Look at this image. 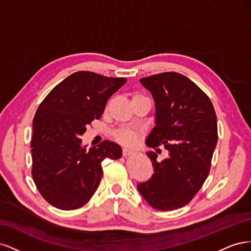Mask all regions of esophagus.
Listing matches in <instances>:
<instances>
[{"instance_id": "obj_1", "label": "esophagus", "mask_w": 251, "mask_h": 251, "mask_svg": "<svg viewBox=\"0 0 251 251\" xmlns=\"http://www.w3.org/2000/svg\"><path fill=\"white\" fill-rule=\"evenodd\" d=\"M131 154H133V150H132V149L126 148V147L123 149V155H124L125 157H126V156H128V155H131Z\"/></svg>"}]
</instances>
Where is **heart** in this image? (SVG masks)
Masks as SVG:
<instances>
[{"mask_svg": "<svg viewBox=\"0 0 251 251\" xmlns=\"http://www.w3.org/2000/svg\"><path fill=\"white\" fill-rule=\"evenodd\" d=\"M137 96H143L141 94H135L133 97H137ZM116 138L123 143L126 144H134L136 142V135L133 131L128 130V128H124V130L119 131L116 134Z\"/></svg>", "mask_w": 251, "mask_h": 251, "instance_id": "b5f03b06", "label": "heart"}]
</instances>
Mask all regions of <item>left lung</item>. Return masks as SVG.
<instances>
[{
    "label": "left lung",
    "mask_w": 251,
    "mask_h": 251,
    "mask_svg": "<svg viewBox=\"0 0 251 251\" xmlns=\"http://www.w3.org/2000/svg\"><path fill=\"white\" fill-rule=\"evenodd\" d=\"M140 82L156 105V126L147 144L158 154V147H164L170 156L159 162L156 153L148 151L154 174L137 187L151 207L175 210L191 202L208 177L218 142L216 112L209 97L180 73H159Z\"/></svg>",
    "instance_id": "8db88e82"
}]
</instances>
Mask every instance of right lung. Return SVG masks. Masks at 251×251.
Masks as SVG:
<instances>
[{"instance_id": "1", "label": "right lung", "mask_w": 251, "mask_h": 251, "mask_svg": "<svg viewBox=\"0 0 251 251\" xmlns=\"http://www.w3.org/2000/svg\"><path fill=\"white\" fill-rule=\"evenodd\" d=\"M126 81L78 71L60 81L41 102L33 118L32 178L53 206L73 210L94 195L102 177L101 162L123 155L118 144L104 140L89 150L80 136L102 115L109 98Z\"/></svg>"}]
</instances>
